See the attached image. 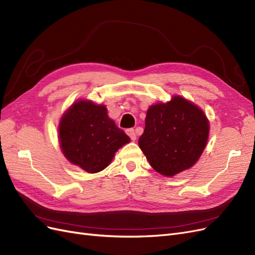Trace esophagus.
I'll use <instances>...</instances> for the list:
<instances>
[{
	"mask_svg": "<svg viewBox=\"0 0 255 255\" xmlns=\"http://www.w3.org/2000/svg\"><path fill=\"white\" fill-rule=\"evenodd\" d=\"M127 134L129 136V138L132 140H136V133H135V130H134V128H128V129H127Z\"/></svg>",
	"mask_w": 255,
	"mask_h": 255,
	"instance_id": "1",
	"label": "esophagus"
}]
</instances>
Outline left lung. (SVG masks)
<instances>
[{
  "label": "left lung",
  "instance_id": "left-lung-1",
  "mask_svg": "<svg viewBox=\"0 0 255 255\" xmlns=\"http://www.w3.org/2000/svg\"><path fill=\"white\" fill-rule=\"evenodd\" d=\"M210 122L199 106L181 96L151 105L138 144L154 170L174 176L194 166L203 153Z\"/></svg>",
  "mask_w": 255,
  "mask_h": 255
}]
</instances>
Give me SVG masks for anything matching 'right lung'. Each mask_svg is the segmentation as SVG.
<instances>
[{"instance_id": "1", "label": "right lung", "mask_w": 255, "mask_h": 255, "mask_svg": "<svg viewBox=\"0 0 255 255\" xmlns=\"http://www.w3.org/2000/svg\"><path fill=\"white\" fill-rule=\"evenodd\" d=\"M58 139L65 157L88 173L102 171L130 140L109 117L105 105L89 100H79L61 116Z\"/></svg>"}]
</instances>
